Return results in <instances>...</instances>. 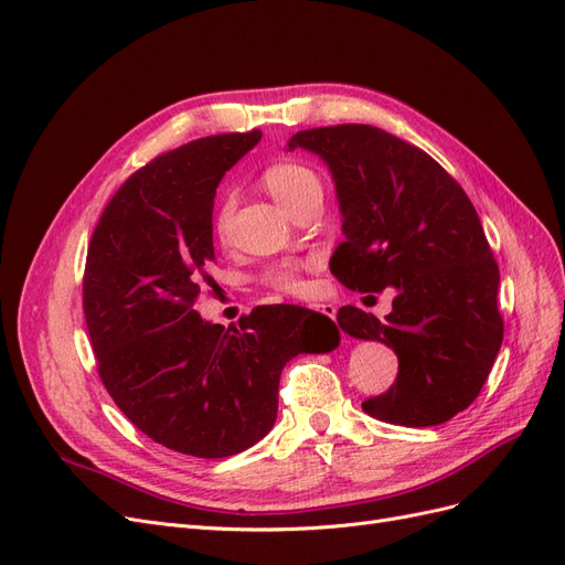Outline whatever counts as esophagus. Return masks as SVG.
<instances>
[{"label":"esophagus","instance_id":"34e87169","mask_svg":"<svg viewBox=\"0 0 565 565\" xmlns=\"http://www.w3.org/2000/svg\"><path fill=\"white\" fill-rule=\"evenodd\" d=\"M313 311H318V313H322V316H328V318H337V306L334 303H313L311 306Z\"/></svg>","mask_w":565,"mask_h":565}]
</instances>
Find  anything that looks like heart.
<instances>
[{
    "mask_svg": "<svg viewBox=\"0 0 565 565\" xmlns=\"http://www.w3.org/2000/svg\"><path fill=\"white\" fill-rule=\"evenodd\" d=\"M264 183L287 212H292L297 204L309 198L311 193H322V185L318 174L311 167L299 164V162H278L273 164L264 174ZM231 216H233V198L226 195L224 202L218 204L216 216H214V231L218 237H226L231 228ZM303 264H280L266 273V282L282 289L289 295H301L306 289L303 280Z\"/></svg>",
    "mask_w": 565,
    "mask_h": 565,
    "instance_id": "1",
    "label": "heart"
}]
</instances>
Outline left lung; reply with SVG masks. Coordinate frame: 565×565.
Masks as SVG:
<instances>
[{"label":"left lung","mask_w":565,"mask_h":565,"mask_svg":"<svg viewBox=\"0 0 565 565\" xmlns=\"http://www.w3.org/2000/svg\"><path fill=\"white\" fill-rule=\"evenodd\" d=\"M328 164L341 233L330 270L349 289H396L380 320L341 306L339 328L382 341L398 377L363 409L388 424L436 426L467 409L500 353V268L471 200L424 150L380 127L297 131L287 143Z\"/></svg>","instance_id":"left-lung-1"}]
</instances>
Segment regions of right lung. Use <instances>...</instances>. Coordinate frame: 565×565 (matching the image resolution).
<instances>
[{
  "instance_id": "1",
  "label": "right lung",
  "mask_w": 565,
  "mask_h": 565,
  "mask_svg": "<svg viewBox=\"0 0 565 565\" xmlns=\"http://www.w3.org/2000/svg\"><path fill=\"white\" fill-rule=\"evenodd\" d=\"M259 139L207 136L141 167L87 252L84 318L100 382L136 429L181 455L218 459L259 443L278 417L282 367L341 339L301 306H256L228 330L193 311L214 262L216 185Z\"/></svg>"
}]
</instances>
